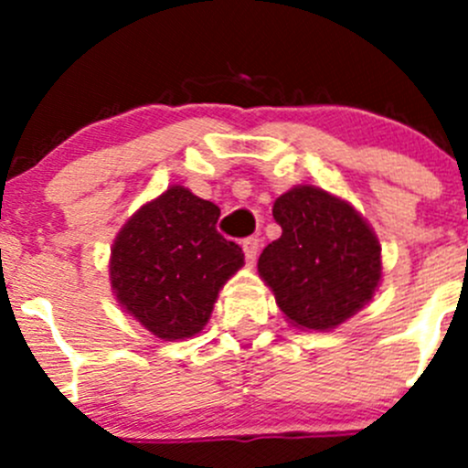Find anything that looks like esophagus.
<instances>
[{
  "instance_id": "obj_1",
  "label": "esophagus",
  "mask_w": 468,
  "mask_h": 468,
  "mask_svg": "<svg viewBox=\"0 0 468 468\" xmlns=\"http://www.w3.org/2000/svg\"><path fill=\"white\" fill-rule=\"evenodd\" d=\"M242 249H244V258H247V262L253 264V261L258 258V249H261V238H256V235H251V238H244Z\"/></svg>"
}]
</instances>
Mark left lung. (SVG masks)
I'll return each instance as SVG.
<instances>
[{"label":"left lung","mask_w":468,"mask_h":468,"mask_svg":"<svg viewBox=\"0 0 468 468\" xmlns=\"http://www.w3.org/2000/svg\"><path fill=\"white\" fill-rule=\"evenodd\" d=\"M273 219L282 235L264 247L258 271L292 324L335 328L376 294L380 244L356 207L301 186L278 197Z\"/></svg>","instance_id":"8db88e82"}]
</instances>
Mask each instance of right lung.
<instances>
[{
    "mask_svg": "<svg viewBox=\"0 0 468 468\" xmlns=\"http://www.w3.org/2000/svg\"><path fill=\"white\" fill-rule=\"evenodd\" d=\"M219 207L181 186L143 206L112 244L117 301L160 339L192 337L210 319L221 285L244 264L217 230Z\"/></svg>",
    "mask_w": 468,
    "mask_h": 468,
    "instance_id": "1",
    "label": "right lung"
}]
</instances>
